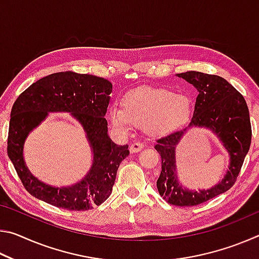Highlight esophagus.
I'll use <instances>...</instances> for the list:
<instances>
[{
    "mask_svg": "<svg viewBox=\"0 0 259 259\" xmlns=\"http://www.w3.org/2000/svg\"><path fill=\"white\" fill-rule=\"evenodd\" d=\"M144 144L140 143V142H135L130 145V152L131 153H137V152H140L144 148Z\"/></svg>",
    "mask_w": 259,
    "mask_h": 259,
    "instance_id": "esophagus-1",
    "label": "esophagus"
}]
</instances>
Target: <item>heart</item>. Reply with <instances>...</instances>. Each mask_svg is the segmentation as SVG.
<instances>
[{
  "instance_id": "1",
  "label": "heart",
  "mask_w": 259,
  "mask_h": 259,
  "mask_svg": "<svg viewBox=\"0 0 259 259\" xmlns=\"http://www.w3.org/2000/svg\"><path fill=\"white\" fill-rule=\"evenodd\" d=\"M123 108L113 106L109 111L112 123L121 129L145 124L154 135H168L182 129L192 115V104L185 95H176L165 88L143 87L124 96Z\"/></svg>"
}]
</instances>
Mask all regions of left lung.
Masks as SVG:
<instances>
[{"mask_svg":"<svg viewBox=\"0 0 259 259\" xmlns=\"http://www.w3.org/2000/svg\"><path fill=\"white\" fill-rule=\"evenodd\" d=\"M178 76L194 85L199 95L187 128L156 140L155 150L161 156L162 165L156 186L168 203L193 207L207 202L234 185L251 144V123L243 96L225 78L195 71L178 74ZM195 126H205L214 131L231 156L229 171L223 181L210 190L200 192L187 191L179 185L174 160V147L187 129Z\"/></svg>","mask_w":259,"mask_h":259,"instance_id":"left-lung-1","label":"left lung"}]
</instances>
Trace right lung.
Wrapping results in <instances>:
<instances>
[{"label":"right lung","instance_id":"obj_1","mask_svg":"<svg viewBox=\"0 0 259 259\" xmlns=\"http://www.w3.org/2000/svg\"><path fill=\"white\" fill-rule=\"evenodd\" d=\"M111 93L112 83L103 77L66 71L41 78L19 95L11 109L7 150L26 191L55 207L76 211L90 210L108 199L119 165L129 155L128 145H116L107 135L104 116ZM49 111L72 112L94 151L90 174L71 188L46 186L30 175L23 162L25 137Z\"/></svg>","mask_w":259,"mask_h":259}]
</instances>
